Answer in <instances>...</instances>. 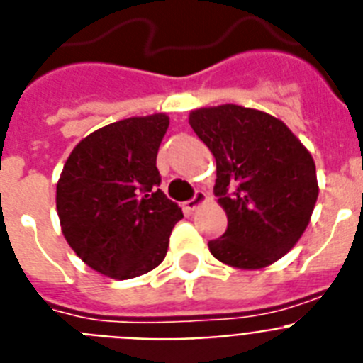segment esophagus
I'll return each mask as SVG.
<instances>
[{
    "label": "esophagus",
    "mask_w": 363,
    "mask_h": 363,
    "mask_svg": "<svg viewBox=\"0 0 363 363\" xmlns=\"http://www.w3.org/2000/svg\"><path fill=\"white\" fill-rule=\"evenodd\" d=\"M206 201H208V196H206L205 191L197 190L196 196L191 197L190 201H186V203H184V210H186V212H196V210L199 208V206L205 205Z\"/></svg>",
    "instance_id": "obj_1"
}]
</instances>
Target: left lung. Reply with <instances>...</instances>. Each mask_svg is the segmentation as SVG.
Returning <instances> with one entry per match:
<instances>
[{"label": "left lung", "instance_id": "obj_1", "mask_svg": "<svg viewBox=\"0 0 363 363\" xmlns=\"http://www.w3.org/2000/svg\"><path fill=\"white\" fill-rule=\"evenodd\" d=\"M216 158L218 203L228 225L208 242L212 257L238 269H262L290 252L319 196L315 162L275 116L247 106H203L190 112Z\"/></svg>", "mask_w": 363, "mask_h": 363}]
</instances>
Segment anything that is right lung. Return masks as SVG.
Masks as SVG:
<instances>
[{
    "label": "right lung",
    "instance_id": "right-lung-1",
    "mask_svg": "<svg viewBox=\"0 0 363 363\" xmlns=\"http://www.w3.org/2000/svg\"><path fill=\"white\" fill-rule=\"evenodd\" d=\"M169 127L164 112L135 116L79 142L57 182V214L69 247L116 280L149 273L164 260L182 210L158 184L157 153Z\"/></svg>",
    "mask_w": 363,
    "mask_h": 363
}]
</instances>
